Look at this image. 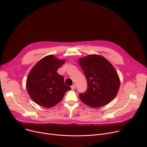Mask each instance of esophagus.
<instances>
[{
    "instance_id": "obj_1",
    "label": "esophagus",
    "mask_w": 147,
    "mask_h": 147,
    "mask_svg": "<svg viewBox=\"0 0 147 147\" xmlns=\"http://www.w3.org/2000/svg\"><path fill=\"white\" fill-rule=\"evenodd\" d=\"M71 89H75V88H76V85H75V84H73V85L71 86Z\"/></svg>"
}]
</instances>
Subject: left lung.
I'll list each match as a JSON object with an SVG mask.
<instances>
[{"mask_svg":"<svg viewBox=\"0 0 147 147\" xmlns=\"http://www.w3.org/2000/svg\"><path fill=\"white\" fill-rule=\"evenodd\" d=\"M87 80L88 88L79 94L83 103L93 108L104 106L116 97L120 86L119 76L105 57L89 55L78 59Z\"/></svg>","mask_w":147,"mask_h":147,"instance_id":"left-lung-1","label":"left lung"}]
</instances>
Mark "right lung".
Segmentation results:
<instances>
[{
    "label": "right lung",
    "instance_id": "obj_1",
    "mask_svg": "<svg viewBox=\"0 0 147 147\" xmlns=\"http://www.w3.org/2000/svg\"><path fill=\"white\" fill-rule=\"evenodd\" d=\"M65 62V59L50 55L40 59L31 69L26 85L30 97L35 103L46 108L52 107L71 89L64 84L62 76L57 73Z\"/></svg>",
    "mask_w": 147,
    "mask_h": 147
}]
</instances>
